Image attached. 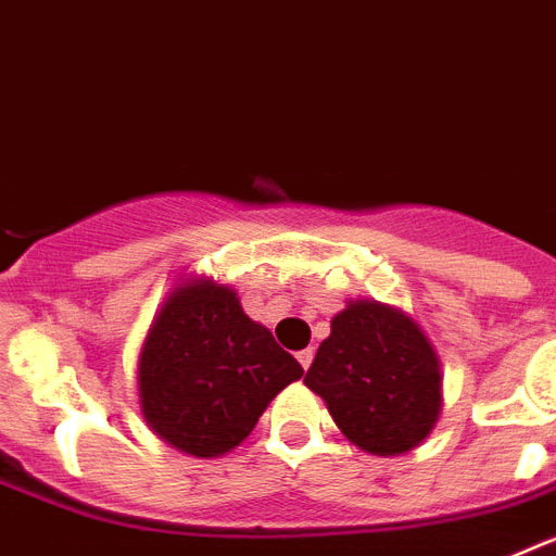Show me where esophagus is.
<instances>
[{
  "label": "esophagus",
  "mask_w": 556,
  "mask_h": 556,
  "mask_svg": "<svg viewBox=\"0 0 556 556\" xmlns=\"http://www.w3.org/2000/svg\"><path fill=\"white\" fill-rule=\"evenodd\" d=\"M298 362H301L303 370H308V367H312V362H314V351H312V348H306V351L298 353Z\"/></svg>",
  "instance_id": "34e87169"
}]
</instances>
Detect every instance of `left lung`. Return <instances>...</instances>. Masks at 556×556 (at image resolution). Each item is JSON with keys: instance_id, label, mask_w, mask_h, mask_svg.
I'll return each instance as SVG.
<instances>
[{"instance_id": "8db88e82", "label": "left lung", "mask_w": 556, "mask_h": 556, "mask_svg": "<svg viewBox=\"0 0 556 556\" xmlns=\"http://www.w3.org/2000/svg\"><path fill=\"white\" fill-rule=\"evenodd\" d=\"M303 384L326 401L356 448L401 456L434 431L443 412V370L431 339L409 314L351 301L331 320Z\"/></svg>"}]
</instances>
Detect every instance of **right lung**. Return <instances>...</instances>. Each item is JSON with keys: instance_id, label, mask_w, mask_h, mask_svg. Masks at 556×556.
<instances>
[{"instance_id": "1", "label": "right lung", "mask_w": 556, "mask_h": 556, "mask_svg": "<svg viewBox=\"0 0 556 556\" xmlns=\"http://www.w3.org/2000/svg\"><path fill=\"white\" fill-rule=\"evenodd\" d=\"M303 376L236 289L208 275L180 278L139 353L144 424L172 448L214 459L242 445L283 387Z\"/></svg>"}]
</instances>
